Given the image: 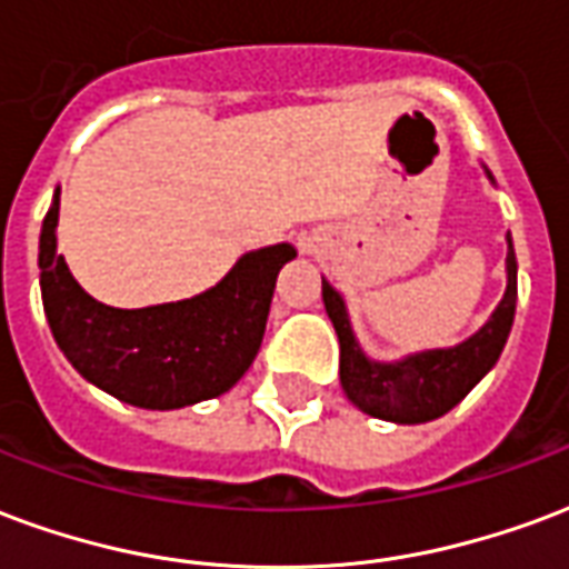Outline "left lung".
<instances>
[{
	"label": "left lung",
	"instance_id": "obj_1",
	"mask_svg": "<svg viewBox=\"0 0 569 569\" xmlns=\"http://www.w3.org/2000/svg\"><path fill=\"white\" fill-rule=\"evenodd\" d=\"M516 252L509 241L507 252V292L495 310V317L479 328L477 335L456 349H435L398 365H377L361 356L359 343L349 331L343 301L322 280L326 310L340 340V386L347 398L365 413L389 422L416 425L431 422L437 416L449 413L458 401H465L503 352V343L516 317Z\"/></svg>",
	"mask_w": 569,
	"mask_h": 569
}]
</instances>
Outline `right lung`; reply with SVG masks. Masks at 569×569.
Listing matches in <instances>:
<instances>
[{
  "label": "right lung",
  "mask_w": 569,
  "mask_h": 569,
  "mask_svg": "<svg viewBox=\"0 0 569 569\" xmlns=\"http://www.w3.org/2000/svg\"><path fill=\"white\" fill-rule=\"evenodd\" d=\"M60 196L41 222L38 268L50 331L83 380L144 410H178L229 391L262 347L277 273L292 243L247 252L226 280L178 305L120 310L96 301L57 252Z\"/></svg>",
  "instance_id": "obj_1"
}]
</instances>
